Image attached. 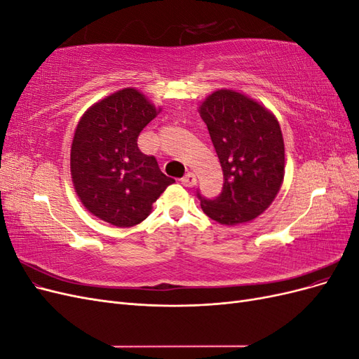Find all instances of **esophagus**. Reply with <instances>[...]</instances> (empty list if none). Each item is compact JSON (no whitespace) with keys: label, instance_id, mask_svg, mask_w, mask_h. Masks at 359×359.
Wrapping results in <instances>:
<instances>
[{"label":"esophagus","instance_id":"obj_1","mask_svg":"<svg viewBox=\"0 0 359 359\" xmlns=\"http://www.w3.org/2000/svg\"><path fill=\"white\" fill-rule=\"evenodd\" d=\"M181 184H182L184 187H193L194 184H196V177H194V173L187 172L186 175L181 178Z\"/></svg>","mask_w":359,"mask_h":359}]
</instances>
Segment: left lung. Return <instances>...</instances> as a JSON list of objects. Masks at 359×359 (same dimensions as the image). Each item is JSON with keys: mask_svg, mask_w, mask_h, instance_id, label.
<instances>
[{"mask_svg": "<svg viewBox=\"0 0 359 359\" xmlns=\"http://www.w3.org/2000/svg\"><path fill=\"white\" fill-rule=\"evenodd\" d=\"M223 170L219 198L198 193L203 212L224 226L255 220L273 203L285 178V142L276 115L235 90H217L199 104Z\"/></svg>", "mask_w": 359, "mask_h": 359, "instance_id": "left-lung-1", "label": "left lung"}]
</instances>
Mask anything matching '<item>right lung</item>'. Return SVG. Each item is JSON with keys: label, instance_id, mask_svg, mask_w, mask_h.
Returning <instances> with one entry per match:
<instances>
[{"label": "right lung", "instance_id": "obj_1", "mask_svg": "<svg viewBox=\"0 0 359 359\" xmlns=\"http://www.w3.org/2000/svg\"><path fill=\"white\" fill-rule=\"evenodd\" d=\"M136 88H123L94 103L81 116L70 149L73 187L97 219L116 227L144 222L173 182L153 156L137 148V136L157 116Z\"/></svg>", "mask_w": 359, "mask_h": 359}]
</instances>
